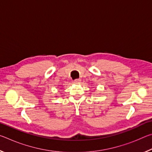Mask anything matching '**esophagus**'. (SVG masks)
I'll use <instances>...</instances> for the list:
<instances>
[{
	"label": "esophagus",
	"instance_id": "obj_1",
	"mask_svg": "<svg viewBox=\"0 0 152 152\" xmlns=\"http://www.w3.org/2000/svg\"><path fill=\"white\" fill-rule=\"evenodd\" d=\"M80 82H81L80 79H76V80H74V82L75 84H80Z\"/></svg>",
	"mask_w": 152,
	"mask_h": 152
}]
</instances>
